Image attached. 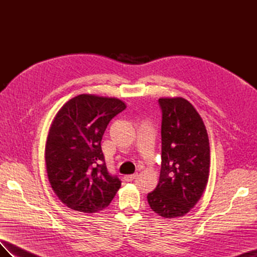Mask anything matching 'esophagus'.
<instances>
[{
	"label": "esophagus",
	"mask_w": 257,
	"mask_h": 257,
	"mask_svg": "<svg viewBox=\"0 0 257 257\" xmlns=\"http://www.w3.org/2000/svg\"><path fill=\"white\" fill-rule=\"evenodd\" d=\"M136 174H134V175H127V176H124V181H126V182H131V181H133L134 179L136 178Z\"/></svg>",
	"instance_id": "obj_1"
}]
</instances>
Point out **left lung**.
Listing matches in <instances>:
<instances>
[{
  "instance_id": "1",
  "label": "left lung",
  "mask_w": 257,
  "mask_h": 257,
  "mask_svg": "<svg viewBox=\"0 0 257 257\" xmlns=\"http://www.w3.org/2000/svg\"><path fill=\"white\" fill-rule=\"evenodd\" d=\"M162 164L160 180L148 194L151 209L165 219L183 216L206 189L210 147L205 123L183 97H161Z\"/></svg>"
}]
</instances>
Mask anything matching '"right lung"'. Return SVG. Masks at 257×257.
<instances>
[{
	"instance_id": "add662e5",
	"label": "right lung",
	"mask_w": 257,
	"mask_h": 257,
	"mask_svg": "<svg viewBox=\"0 0 257 257\" xmlns=\"http://www.w3.org/2000/svg\"><path fill=\"white\" fill-rule=\"evenodd\" d=\"M126 108L115 97L80 94L54 116L45 148L53 192L69 209L95 213L110 204L121 186L107 172L100 147L110 120Z\"/></svg>"
}]
</instances>
